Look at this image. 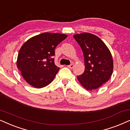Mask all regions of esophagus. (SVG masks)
<instances>
[{
	"label": "esophagus",
	"mask_w": 130,
	"mask_h": 130,
	"mask_svg": "<svg viewBox=\"0 0 130 130\" xmlns=\"http://www.w3.org/2000/svg\"><path fill=\"white\" fill-rule=\"evenodd\" d=\"M69 68H70V69H72L74 68V64H71V65H68V66H67Z\"/></svg>",
	"instance_id": "esophagus-1"
}]
</instances>
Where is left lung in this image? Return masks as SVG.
<instances>
[{"label":"left lung","mask_w":130,"mask_h":130,"mask_svg":"<svg viewBox=\"0 0 130 130\" xmlns=\"http://www.w3.org/2000/svg\"><path fill=\"white\" fill-rule=\"evenodd\" d=\"M82 49L85 71L77 79L87 90L98 89L111 77L113 68L111 53L98 36L84 32L74 35Z\"/></svg>","instance_id":"left-lung-1"}]
</instances>
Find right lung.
Wrapping results in <instances>:
<instances>
[{"mask_svg": "<svg viewBox=\"0 0 130 130\" xmlns=\"http://www.w3.org/2000/svg\"><path fill=\"white\" fill-rule=\"evenodd\" d=\"M66 34L44 32L28 39L19 51L17 68L26 82L40 89L53 80L59 68L55 64V50Z\"/></svg>", "mask_w": 130, "mask_h": 130, "instance_id": "obj_1", "label": "right lung"}]
</instances>
